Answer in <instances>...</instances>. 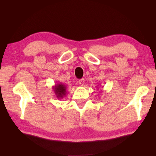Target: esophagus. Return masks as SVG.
<instances>
[{
	"label": "esophagus",
	"instance_id": "esophagus-1",
	"mask_svg": "<svg viewBox=\"0 0 156 156\" xmlns=\"http://www.w3.org/2000/svg\"><path fill=\"white\" fill-rule=\"evenodd\" d=\"M78 83H79V84H80L81 86H83L84 84V79H83V78H82V79H80V80H79V81H78Z\"/></svg>",
	"mask_w": 156,
	"mask_h": 156
}]
</instances>
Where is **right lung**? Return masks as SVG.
<instances>
[{"instance_id": "obj_1", "label": "right lung", "mask_w": 156, "mask_h": 156, "mask_svg": "<svg viewBox=\"0 0 156 156\" xmlns=\"http://www.w3.org/2000/svg\"><path fill=\"white\" fill-rule=\"evenodd\" d=\"M67 86L62 83H57L53 87V89H54V94L57 97V98L60 99L64 98L67 94Z\"/></svg>"}]
</instances>
